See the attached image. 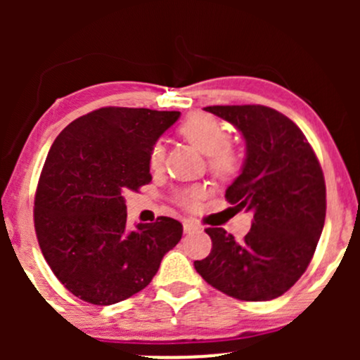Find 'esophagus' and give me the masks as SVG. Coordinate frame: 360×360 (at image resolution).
Returning a JSON list of instances; mask_svg holds the SVG:
<instances>
[{
    "label": "esophagus",
    "instance_id": "esophagus-1",
    "mask_svg": "<svg viewBox=\"0 0 360 360\" xmlns=\"http://www.w3.org/2000/svg\"><path fill=\"white\" fill-rule=\"evenodd\" d=\"M183 229H184V233H194V232H200L201 226L191 220H186L183 223Z\"/></svg>",
    "mask_w": 360,
    "mask_h": 360
}]
</instances>
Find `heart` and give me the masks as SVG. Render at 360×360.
Here are the masks:
<instances>
[{"mask_svg":"<svg viewBox=\"0 0 360 360\" xmlns=\"http://www.w3.org/2000/svg\"><path fill=\"white\" fill-rule=\"evenodd\" d=\"M179 135L194 148L206 154L208 169L218 179H230L238 171V155L230 143V134L218 118L210 113H194L179 125ZM164 162V146L155 142L148 152V166L154 171ZM203 189L186 188L176 194V201L184 208L194 210L203 200Z\"/></svg>","mask_w":360,"mask_h":360,"instance_id":"b5f03b06","label":"heart"}]
</instances>
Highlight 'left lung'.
<instances>
[{
  "instance_id": "left-lung-1",
  "label": "left lung",
  "mask_w": 360,
  "mask_h": 360,
  "mask_svg": "<svg viewBox=\"0 0 360 360\" xmlns=\"http://www.w3.org/2000/svg\"><path fill=\"white\" fill-rule=\"evenodd\" d=\"M245 139L240 176L225 198L254 213L242 242L223 229H206L212 252L194 269L218 291L242 301L284 295L307 271L323 230L325 177L303 131L262 105L206 106Z\"/></svg>"
}]
</instances>
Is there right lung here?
Instances as JSON below:
<instances>
[{
    "mask_svg": "<svg viewBox=\"0 0 360 360\" xmlns=\"http://www.w3.org/2000/svg\"><path fill=\"white\" fill-rule=\"evenodd\" d=\"M179 115L108 106L53 140L35 193V232L56 278L79 300L106 307L142 291L183 237L169 217L127 230L123 198L150 183L148 152Z\"/></svg>",
    "mask_w": 360,
    "mask_h": 360,
    "instance_id": "obj_1",
    "label": "right lung"
}]
</instances>
